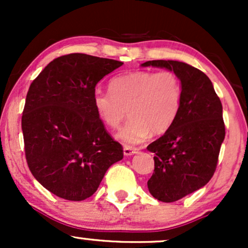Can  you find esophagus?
<instances>
[{"mask_svg": "<svg viewBox=\"0 0 248 248\" xmlns=\"http://www.w3.org/2000/svg\"><path fill=\"white\" fill-rule=\"evenodd\" d=\"M136 153H139L138 148H132V147H124V154L126 156H132Z\"/></svg>", "mask_w": 248, "mask_h": 248, "instance_id": "esophagus-1", "label": "esophagus"}]
</instances>
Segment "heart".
<instances>
[{
  "label": "heart",
  "mask_w": 248,
  "mask_h": 248,
  "mask_svg": "<svg viewBox=\"0 0 248 248\" xmlns=\"http://www.w3.org/2000/svg\"><path fill=\"white\" fill-rule=\"evenodd\" d=\"M109 92L95 91L93 107L102 124L115 129L128 115L130 119L119 130L118 139L127 146L144 141L150 133H166L177 119L183 88L172 71H134L116 76L108 84Z\"/></svg>",
  "instance_id": "heart-1"
}]
</instances>
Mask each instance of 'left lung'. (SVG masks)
Returning a JSON list of instances; mask_svg holds the SVG:
<instances>
[{"mask_svg": "<svg viewBox=\"0 0 248 248\" xmlns=\"http://www.w3.org/2000/svg\"><path fill=\"white\" fill-rule=\"evenodd\" d=\"M142 66L173 71L183 88L175 124L147 147L155 161L148 181L149 192L158 201L172 203L197 191L212 178L225 139L223 106L209 77L191 65L149 61Z\"/></svg>", "mask_w": 248, "mask_h": 248, "instance_id": "1", "label": "left lung"}]
</instances>
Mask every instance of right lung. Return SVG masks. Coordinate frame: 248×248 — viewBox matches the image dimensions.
Wrapping results in <instances>:
<instances>
[{
  "label": "right lung",
  "mask_w": 248,
  "mask_h": 248,
  "mask_svg": "<svg viewBox=\"0 0 248 248\" xmlns=\"http://www.w3.org/2000/svg\"><path fill=\"white\" fill-rule=\"evenodd\" d=\"M124 64L70 53L45 66L31 82L22 115L25 158L45 189L66 201L93 195L124 149L93 107L99 81Z\"/></svg>",
  "instance_id": "add662e5"
}]
</instances>
